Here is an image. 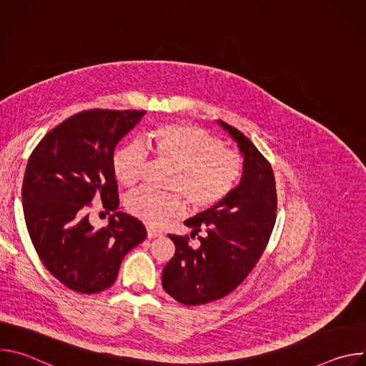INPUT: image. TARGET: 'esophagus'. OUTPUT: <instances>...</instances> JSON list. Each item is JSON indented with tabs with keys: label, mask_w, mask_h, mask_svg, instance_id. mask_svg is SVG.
Listing matches in <instances>:
<instances>
[{
	"label": "esophagus",
	"mask_w": 366,
	"mask_h": 366,
	"mask_svg": "<svg viewBox=\"0 0 366 366\" xmlns=\"http://www.w3.org/2000/svg\"><path fill=\"white\" fill-rule=\"evenodd\" d=\"M158 236H162V232H161V230H156V229L147 227V237H149V239H153V237H158Z\"/></svg>",
	"instance_id": "obj_1"
}]
</instances>
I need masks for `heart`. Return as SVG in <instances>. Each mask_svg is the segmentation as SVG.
Listing matches in <instances>:
<instances>
[{
	"label": "heart",
	"instance_id": "obj_1",
	"mask_svg": "<svg viewBox=\"0 0 366 366\" xmlns=\"http://www.w3.org/2000/svg\"><path fill=\"white\" fill-rule=\"evenodd\" d=\"M143 144L156 161L172 168L167 188L174 192L158 194L142 188L126 198V210L149 226H162L184 214L182 196L192 212L210 210L234 191L243 175L242 154L198 126L164 124L147 133ZM147 159L140 143L117 149L112 161L116 178L124 187L137 185Z\"/></svg>",
	"mask_w": 366,
	"mask_h": 366
}]
</instances>
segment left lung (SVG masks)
Masks as SVG:
<instances>
[{
  "instance_id": "8db88e82",
  "label": "left lung",
  "mask_w": 366,
  "mask_h": 366,
  "mask_svg": "<svg viewBox=\"0 0 366 366\" xmlns=\"http://www.w3.org/2000/svg\"><path fill=\"white\" fill-rule=\"evenodd\" d=\"M220 124L239 144L243 175L223 202L185 222L191 239L198 236V249L189 246L188 236L169 234L175 254L164 268L162 285L185 305L212 302L236 290L262 256L277 220L271 164L240 130Z\"/></svg>"
}]
</instances>
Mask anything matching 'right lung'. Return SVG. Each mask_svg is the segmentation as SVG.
<instances>
[{
  "instance_id": "1",
  "label": "right lung",
  "mask_w": 366,
  "mask_h": 366,
  "mask_svg": "<svg viewBox=\"0 0 366 366\" xmlns=\"http://www.w3.org/2000/svg\"><path fill=\"white\" fill-rule=\"evenodd\" d=\"M144 113L81 112L50 130L30 154L21 188L26 226L41 264L72 291L97 294L112 287L126 253L147 236L140 220L116 212L112 164L116 144ZM95 197L108 214L115 212L101 229L89 223Z\"/></svg>"
}]
</instances>
